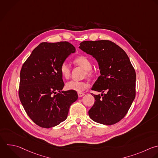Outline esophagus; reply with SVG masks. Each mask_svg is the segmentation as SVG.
I'll return each mask as SVG.
<instances>
[{"instance_id": "esophagus-1", "label": "esophagus", "mask_w": 158, "mask_h": 158, "mask_svg": "<svg viewBox=\"0 0 158 158\" xmlns=\"http://www.w3.org/2000/svg\"><path fill=\"white\" fill-rule=\"evenodd\" d=\"M85 95V94L83 93H81V92H78V96L79 98H81L82 96H83Z\"/></svg>"}]
</instances>
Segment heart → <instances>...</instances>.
Masks as SVG:
<instances>
[{
    "instance_id": "obj_1",
    "label": "heart",
    "mask_w": 158,
    "mask_h": 158,
    "mask_svg": "<svg viewBox=\"0 0 158 158\" xmlns=\"http://www.w3.org/2000/svg\"><path fill=\"white\" fill-rule=\"evenodd\" d=\"M73 62L76 65L85 69L86 70V74L88 76L90 77L92 75V63L88 57L85 56L77 57L74 59ZM59 70L60 74L64 78L69 79L70 78L71 75V68L67 62H64L61 64ZM88 86L89 83L86 81H77L71 80L65 84V88L67 89L75 91L77 92L83 91Z\"/></svg>"
}]
</instances>
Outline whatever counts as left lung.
I'll use <instances>...</instances> for the list:
<instances>
[{"label":"left lung","mask_w":158,"mask_h":158,"mask_svg":"<svg viewBox=\"0 0 158 158\" xmlns=\"http://www.w3.org/2000/svg\"><path fill=\"white\" fill-rule=\"evenodd\" d=\"M79 48L99 65L101 75L91 89L105 93L92 94L95 102L89 116L101 124H115L125 117L135 98V69L125 52L110 41H85Z\"/></svg>","instance_id":"8db88e82"}]
</instances>
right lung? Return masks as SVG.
Listing matches in <instances>:
<instances>
[{"mask_svg":"<svg viewBox=\"0 0 158 158\" xmlns=\"http://www.w3.org/2000/svg\"><path fill=\"white\" fill-rule=\"evenodd\" d=\"M75 48L64 42L42 43L31 52L20 71L19 98L30 118L38 126L51 128L64 121L78 99L64 86L60 66Z\"/></svg>","mask_w":158,"mask_h":158,"instance_id":"obj_1","label":"right lung"}]
</instances>
